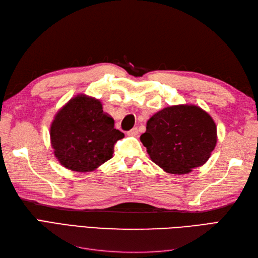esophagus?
I'll return each instance as SVG.
<instances>
[{
    "mask_svg": "<svg viewBox=\"0 0 258 258\" xmlns=\"http://www.w3.org/2000/svg\"><path fill=\"white\" fill-rule=\"evenodd\" d=\"M138 134H139V130H138L137 127L136 128H132L130 131L127 132V135L130 136V137H136Z\"/></svg>",
    "mask_w": 258,
    "mask_h": 258,
    "instance_id": "obj_1",
    "label": "esophagus"
}]
</instances>
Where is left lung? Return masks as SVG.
I'll return each instance as SVG.
<instances>
[{
    "instance_id": "obj_1",
    "label": "left lung",
    "mask_w": 258,
    "mask_h": 258,
    "mask_svg": "<svg viewBox=\"0 0 258 258\" xmlns=\"http://www.w3.org/2000/svg\"><path fill=\"white\" fill-rule=\"evenodd\" d=\"M140 140L163 171L187 174L209 160L217 142V129L200 106L178 104L155 113Z\"/></svg>"
}]
</instances>
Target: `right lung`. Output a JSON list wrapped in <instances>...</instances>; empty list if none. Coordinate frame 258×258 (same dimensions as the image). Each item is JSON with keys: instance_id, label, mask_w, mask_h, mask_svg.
<instances>
[{"instance_id": "1", "label": "right lung", "mask_w": 258, "mask_h": 258, "mask_svg": "<svg viewBox=\"0 0 258 258\" xmlns=\"http://www.w3.org/2000/svg\"><path fill=\"white\" fill-rule=\"evenodd\" d=\"M50 143L61 166L90 172L113 157L114 144L123 134L99 99L81 93L62 106L50 124Z\"/></svg>"}]
</instances>
